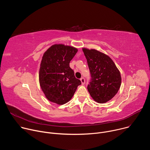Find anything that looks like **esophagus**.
I'll list each match as a JSON object with an SVG mask.
<instances>
[{
    "mask_svg": "<svg viewBox=\"0 0 150 150\" xmlns=\"http://www.w3.org/2000/svg\"><path fill=\"white\" fill-rule=\"evenodd\" d=\"M80 80H81V83H82V85H83V84L85 83V79H84V78L82 77V78L80 79Z\"/></svg>",
    "mask_w": 150,
    "mask_h": 150,
    "instance_id": "obj_1",
    "label": "esophagus"
}]
</instances>
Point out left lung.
<instances>
[{
	"mask_svg": "<svg viewBox=\"0 0 150 150\" xmlns=\"http://www.w3.org/2000/svg\"><path fill=\"white\" fill-rule=\"evenodd\" d=\"M91 74L88 91L94 101L104 103L110 100L118 92L121 76L112 59L95 49H82Z\"/></svg>",
	"mask_w": 150,
	"mask_h": 150,
	"instance_id": "obj_1",
	"label": "left lung"
}]
</instances>
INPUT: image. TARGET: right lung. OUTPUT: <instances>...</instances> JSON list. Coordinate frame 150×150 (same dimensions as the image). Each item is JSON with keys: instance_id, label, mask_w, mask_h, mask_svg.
<instances>
[{"instance_id": "obj_1", "label": "right lung", "mask_w": 150, "mask_h": 150, "mask_svg": "<svg viewBox=\"0 0 150 150\" xmlns=\"http://www.w3.org/2000/svg\"><path fill=\"white\" fill-rule=\"evenodd\" d=\"M77 52L74 47L59 44L52 46L44 53L40 64L39 82L49 101L61 105L67 103L81 84L69 67Z\"/></svg>"}]
</instances>
